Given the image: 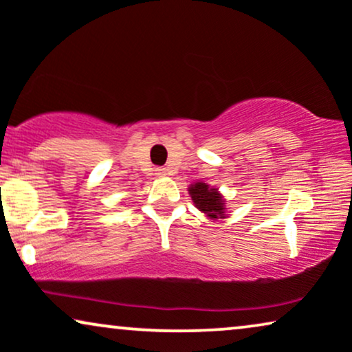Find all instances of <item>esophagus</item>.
Segmentation results:
<instances>
[{
    "instance_id": "obj_1",
    "label": "esophagus",
    "mask_w": 352,
    "mask_h": 352,
    "mask_svg": "<svg viewBox=\"0 0 352 352\" xmlns=\"http://www.w3.org/2000/svg\"><path fill=\"white\" fill-rule=\"evenodd\" d=\"M156 175L157 177H166L167 175V170L164 167H157L156 168Z\"/></svg>"
}]
</instances>
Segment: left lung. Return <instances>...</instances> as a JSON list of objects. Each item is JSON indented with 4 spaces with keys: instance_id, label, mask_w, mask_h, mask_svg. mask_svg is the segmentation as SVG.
<instances>
[{
    "instance_id": "1",
    "label": "left lung",
    "mask_w": 352,
    "mask_h": 352,
    "mask_svg": "<svg viewBox=\"0 0 352 352\" xmlns=\"http://www.w3.org/2000/svg\"><path fill=\"white\" fill-rule=\"evenodd\" d=\"M188 193L196 209H199L209 220L227 217V201L219 188H214L204 182H193L188 186Z\"/></svg>"
}]
</instances>
